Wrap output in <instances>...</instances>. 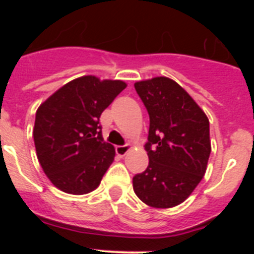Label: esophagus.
I'll list each match as a JSON object with an SVG mask.
<instances>
[{"instance_id": "esophagus-1", "label": "esophagus", "mask_w": 254, "mask_h": 254, "mask_svg": "<svg viewBox=\"0 0 254 254\" xmlns=\"http://www.w3.org/2000/svg\"><path fill=\"white\" fill-rule=\"evenodd\" d=\"M128 150H129L128 145H118V146H116V152L117 155H120V156H125Z\"/></svg>"}]
</instances>
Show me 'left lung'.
Here are the masks:
<instances>
[{
	"label": "left lung",
	"instance_id": "obj_1",
	"mask_svg": "<svg viewBox=\"0 0 254 254\" xmlns=\"http://www.w3.org/2000/svg\"><path fill=\"white\" fill-rule=\"evenodd\" d=\"M150 127L146 170L133 177V190L151 207L182 203L203 178L211 152L210 123L187 91L168 77L134 84Z\"/></svg>",
	"mask_w": 254,
	"mask_h": 254
}]
</instances>
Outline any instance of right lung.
Wrapping results in <instances>:
<instances>
[{
  "label": "right lung",
  "instance_id": "1",
  "mask_svg": "<svg viewBox=\"0 0 254 254\" xmlns=\"http://www.w3.org/2000/svg\"><path fill=\"white\" fill-rule=\"evenodd\" d=\"M126 86L120 80L82 76L38 108L33 131L38 160L61 190L85 194L100 185L116 155L102 137L100 116Z\"/></svg>",
  "mask_w": 254,
  "mask_h": 254
}]
</instances>
